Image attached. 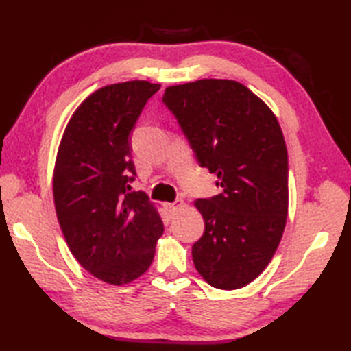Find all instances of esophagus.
<instances>
[{"label": "esophagus", "instance_id": "esophagus-1", "mask_svg": "<svg viewBox=\"0 0 351 351\" xmlns=\"http://www.w3.org/2000/svg\"><path fill=\"white\" fill-rule=\"evenodd\" d=\"M182 206H184L182 200H176V202H171V204H167V205H166V211H167V214L171 217V215H173L176 211H180Z\"/></svg>", "mask_w": 351, "mask_h": 351}]
</instances>
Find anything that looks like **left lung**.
<instances>
[{
    "instance_id": "1",
    "label": "left lung",
    "mask_w": 351,
    "mask_h": 351,
    "mask_svg": "<svg viewBox=\"0 0 351 351\" xmlns=\"http://www.w3.org/2000/svg\"><path fill=\"white\" fill-rule=\"evenodd\" d=\"M162 101L223 189L195 200L205 220L191 250L196 270L214 288L249 285L270 264L287 225L288 152L278 119L234 80L169 86Z\"/></svg>"
}]
</instances>
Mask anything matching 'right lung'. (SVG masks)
Masks as SVG:
<instances>
[{"label": "right lung", "mask_w": 351, "mask_h": 351, "mask_svg": "<svg viewBox=\"0 0 351 351\" xmlns=\"http://www.w3.org/2000/svg\"><path fill=\"white\" fill-rule=\"evenodd\" d=\"M160 84H108L73 111L58 145L52 195L73 258L110 285H126L151 267L164 225L143 191L130 193L136 173L130 132Z\"/></svg>", "instance_id": "1"}]
</instances>
